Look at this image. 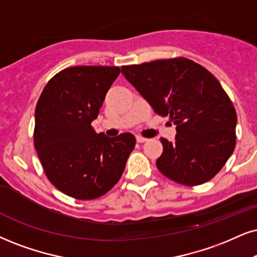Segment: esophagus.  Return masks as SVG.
<instances>
[{
  "label": "esophagus",
  "instance_id": "34e87169",
  "mask_svg": "<svg viewBox=\"0 0 257 257\" xmlns=\"http://www.w3.org/2000/svg\"><path fill=\"white\" fill-rule=\"evenodd\" d=\"M136 141H137L138 143H144V142H147L148 139L144 138V137H142V136H136Z\"/></svg>",
  "mask_w": 257,
  "mask_h": 257
}]
</instances>
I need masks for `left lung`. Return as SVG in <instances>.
I'll return each mask as SVG.
<instances>
[{"label":"left lung","mask_w":257,"mask_h":257,"mask_svg":"<svg viewBox=\"0 0 257 257\" xmlns=\"http://www.w3.org/2000/svg\"><path fill=\"white\" fill-rule=\"evenodd\" d=\"M121 72L155 113L176 125L174 143L161 138L158 170L189 187L213 179L236 145L237 114L219 81L183 57L123 65Z\"/></svg>","instance_id":"obj_1"}]
</instances>
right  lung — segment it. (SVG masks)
Segmentation results:
<instances>
[{"label":"right lung","mask_w":257,"mask_h":257,"mask_svg":"<svg viewBox=\"0 0 257 257\" xmlns=\"http://www.w3.org/2000/svg\"><path fill=\"white\" fill-rule=\"evenodd\" d=\"M120 74L118 66L66 68L47 82L36 107L34 147L50 182L78 200H93L121 177L135 149L134 135L96 134L104 96Z\"/></svg>","instance_id":"right-lung-1"}]
</instances>
